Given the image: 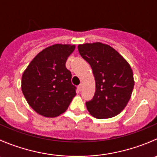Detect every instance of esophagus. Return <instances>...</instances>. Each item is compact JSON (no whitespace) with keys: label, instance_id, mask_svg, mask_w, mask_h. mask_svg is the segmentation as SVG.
Wrapping results in <instances>:
<instances>
[{"label":"esophagus","instance_id":"1","mask_svg":"<svg viewBox=\"0 0 157 157\" xmlns=\"http://www.w3.org/2000/svg\"><path fill=\"white\" fill-rule=\"evenodd\" d=\"M78 89H79V90H80V91H81L82 89H83V84H82V83H80V84L79 85Z\"/></svg>","mask_w":157,"mask_h":157}]
</instances>
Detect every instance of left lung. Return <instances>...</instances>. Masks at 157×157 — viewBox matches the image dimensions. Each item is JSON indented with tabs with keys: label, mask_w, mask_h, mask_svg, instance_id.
I'll list each match as a JSON object with an SVG mask.
<instances>
[{
	"label": "left lung",
	"mask_w": 157,
	"mask_h": 157,
	"mask_svg": "<svg viewBox=\"0 0 157 157\" xmlns=\"http://www.w3.org/2000/svg\"><path fill=\"white\" fill-rule=\"evenodd\" d=\"M83 59L91 66L96 81V92L86 102L95 118H112L127 105L134 86L131 66L112 47L101 42L78 45Z\"/></svg>",
	"instance_id": "obj_1"
}]
</instances>
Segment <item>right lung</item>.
<instances>
[{
    "instance_id": "1",
    "label": "right lung",
    "mask_w": 157,
    "mask_h": 157,
    "mask_svg": "<svg viewBox=\"0 0 157 157\" xmlns=\"http://www.w3.org/2000/svg\"><path fill=\"white\" fill-rule=\"evenodd\" d=\"M75 45L55 44L39 52L23 72L22 92L38 114L54 118L64 113L76 96L71 73L65 67Z\"/></svg>"
}]
</instances>
